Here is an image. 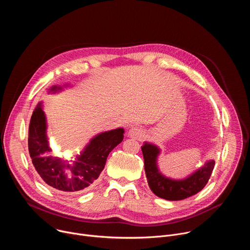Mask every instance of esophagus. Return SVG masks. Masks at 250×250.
I'll list each match as a JSON object with an SVG mask.
<instances>
[{
    "instance_id": "esophagus-1",
    "label": "esophagus",
    "mask_w": 250,
    "mask_h": 250,
    "mask_svg": "<svg viewBox=\"0 0 250 250\" xmlns=\"http://www.w3.org/2000/svg\"><path fill=\"white\" fill-rule=\"evenodd\" d=\"M127 135L129 137H132L134 139H140L145 136V133H144V130H142L140 127H131L128 132H127Z\"/></svg>"
}]
</instances>
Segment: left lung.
<instances>
[{"label":"left lung","instance_id":"left-lung-1","mask_svg":"<svg viewBox=\"0 0 250 250\" xmlns=\"http://www.w3.org/2000/svg\"><path fill=\"white\" fill-rule=\"evenodd\" d=\"M141 150L149 188L157 197L168 201L184 200L199 193L208 183L215 167V160H207L184 179H172L159 171L157 159L161 149L157 146L146 141Z\"/></svg>","mask_w":250,"mask_h":250}]
</instances>
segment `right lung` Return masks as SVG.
<instances>
[{
    "instance_id": "right-lung-1",
    "label": "right lung",
    "mask_w": 250,
    "mask_h": 250,
    "mask_svg": "<svg viewBox=\"0 0 250 250\" xmlns=\"http://www.w3.org/2000/svg\"><path fill=\"white\" fill-rule=\"evenodd\" d=\"M65 84L63 87H68ZM62 86H52L48 93L56 94ZM46 116L42 102L34 109L28 127V151L32 164L42 179L52 188L65 193L86 190L98 179L110 152L124 139L122 127L100 132L91 138L74 160H66L52 154L47 137Z\"/></svg>"
}]
</instances>
